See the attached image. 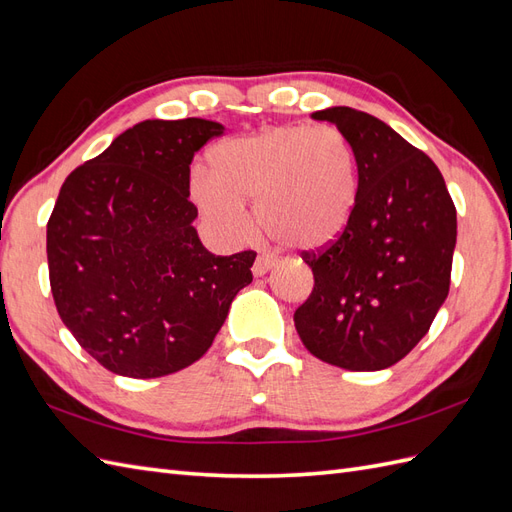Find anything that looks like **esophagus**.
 Masks as SVG:
<instances>
[{"instance_id": "34e87169", "label": "esophagus", "mask_w": 512, "mask_h": 512, "mask_svg": "<svg viewBox=\"0 0 512 512\" xmlns=\"http://www.w3.org/2000/svg\"><path fill=\"white\" fill-rule=\"evenodd\" d=\"M272 268H274V259L268 255H259L253 264V274L255 277H264V274L270 272Z\"/></svg>"}]
</instances>
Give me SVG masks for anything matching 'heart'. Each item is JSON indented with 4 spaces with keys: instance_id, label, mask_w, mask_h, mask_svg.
Masks as SVG:
<instances>
[{
    "instance_id": "heart-1",
    "label": "heart",
    "mask_w": 512,
    "mask_h": 512,
    "mask_svg": "<svg viewBox=\"0 0 512 512\" xmlns=\"http://www.w3.org/2000/svg\"><path fill=\"white\" fill-rule=\"evenodd\" d=\"M190 199L205 225L229 244L261 229L303 251L342 238L357 203V160L335 127L277 125L220 142L212 170L194 166Z\"/></svg>"
}]
</instances>
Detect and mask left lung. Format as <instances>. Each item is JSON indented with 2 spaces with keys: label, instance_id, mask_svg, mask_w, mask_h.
Masks as SVG:
<instances>
[{
  "label": "left lung",
  "instance_id": "8db88e82",
  "mask_svg": "<svg viewBox=\"0 0 512 512\" xmlns=\"http://www.w3.org/2000/svg\"><path fill=\"white\" fill-rule=\"evenodd\" d=\"M357 160V203L342 238L305 253L313 292L294 313L305 348L350 372L391 368L419 344L450 292L456 207L435 162L376 116L313 112Z\"/></svg>",
  "mask_w": 512,
  "mask_h": 512
}]
</instances>
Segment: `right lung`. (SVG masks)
I'll list each match as a JSON object with an SVG mask.
<instances>
[{
  "instance_id": "right-lung-1",
  "label": "right lung",
  "mask_w": 512,
  "mask_h": 512,
  "mask_svg": "<svg viewBox=\"0 0 512 512\" xmlns=\"http://www.w3.org/2000/svg\"><path fill=\"white\" fill-rule=\"evenodd\" d=\"M225 127L142 121L62 183L47 222L49 281L64 326L103 368L157 378L212 346L253 251L216 257L192 227L194 153Z\"/></svg>"
}]
</instances>
